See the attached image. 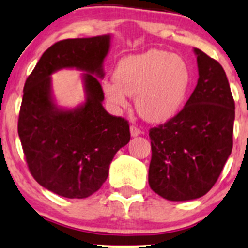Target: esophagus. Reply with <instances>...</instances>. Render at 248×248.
<instances>
[{"label":"esophagus","mask_w":248,"mask_h":248,"mask_svg":"<svg viewBox=\"0 0 248 248\" xmlns=\"http://www.w3.org/2000/svg\"><path fill=\"white\" fill-rule=\"evenodd\" d=\"M129 131H131V136L132 137H138V136H140V134H141V131H140L138 127H136V126L129 127Z\"/></svg>","instance_id":"esophagus-1"}]
</instances>
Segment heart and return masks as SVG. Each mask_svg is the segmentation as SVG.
<instances>
[{"instance_id":"obj_1","label":"heart","mask_w":248,"mask_h":248,"mask_svg":"<svg viewBox=\"0 0 248 248\" xmlns=\"http://www.w3.org/2000/svg\"><path fill=\"white\" fill-rule=\"evenodd\" d=\"M114 81L102 85L107 101L115 109L128 106L134 96L138 114L150 122H166L181 110L191 73L181 56L159 49L128 55L117 62Z\"/></svg>"}]
</instances>
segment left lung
<instances>
[{
	"mask_svg": "<svg viewBox=\"0 0 248 248\" xmlns=\"http://www.w3.org/2000/svg\"><path fill=\"white\" fill-rule=\"evenodd\" d=\"M198 82L184 109L150 129L149 185L162 198L186 202L212 188L231 156L235 104L226 72L194 47Z\"/></svg>",
	"mask_w": 248,
	"mask_h": 248,
	"instance_id": "left-lung-1",
	"label": "left lung"
}]
</instances>
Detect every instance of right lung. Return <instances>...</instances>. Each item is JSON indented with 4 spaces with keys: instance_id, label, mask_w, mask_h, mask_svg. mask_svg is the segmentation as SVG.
<instances>
[{
    "instance_id": "1",
    "label": "right lung",
    "mask_w": 248,
    "mask_h": 248,
    "mask_svg": "<svg viewBox=\"0 0 248 248\" xmlns=\"http://www.w3.org/2000/svg\"><path fill=\"white\" fill-rule=\"evenodd\" d=\"M111 36L64 39L42 55L24 86L17 133L32 176L44 188L69 199L87 198L109 175L115 154L131 139L128 122L103 107L99 80ZM61 69L82 74L85 101L57 106L51 76Z\"/></svg>"
}]
</instances>
